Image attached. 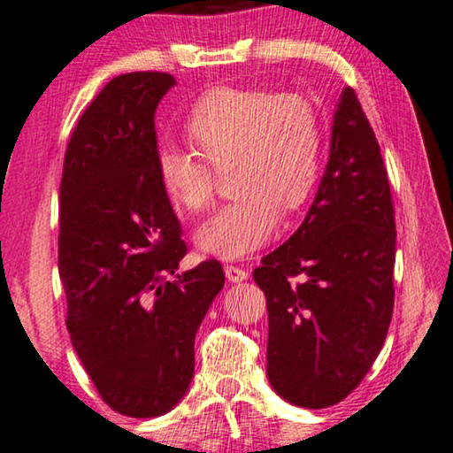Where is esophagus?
Here are the masks:
<instances>
[{
    "label": "esophagus",
    "mask_w": 453,
    "mask_h": 453,
    "mask_svg": "<svg viewBox=\"0 0 453 453\" xmlns=\"http://www.w3.org/2000/svg\"><path fill=\"white\" fill-rule=\"evenodd\" d=\"M225 275L231 283H241L249 277V271H245L242 267H236L231 263V265H225Z\"/></svg>",
    "instance_id": "34e87169"
}]
</instances>
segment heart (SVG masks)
<instances>
[{
	"label": "heart",
	"mask_w": 453,
	"mask_h": 453,
	"mask_svg": "<svg viewBox=\"0 0 453 453\" xmlns=\"http://www.w3.org/2000/svg\"><path fill=\"white\" fill-rule=\"evenodd\" d=\"M186 137L198 154L162 145L156 176L173 208L200 214L214 198L212 170H231L228 190L236 198L196 233L200 250L220 259L265 245L281 212L289 217L308 203L322 172V119L302 95L217 88L190 111Z\"/></svg>",
	"instance_id": "heart-1"
}]
</instances>
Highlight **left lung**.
<instances>
[{"label":"left lung","instance_id":"left-lung-1","mask_svg":"<svg viewBox=\"0 0 453 453\" xmlns=\"http://www.w3.org/2000/svg\"><path fill=\"white\" fill-rule=\"evenodd\" d=\"M395 241L379 142L346 87L305 220L253 271L267 297V377L291 405H336L371 371L393 318Z\"/></svg>","mask_w":453,"mask_h":453}]
</instances>
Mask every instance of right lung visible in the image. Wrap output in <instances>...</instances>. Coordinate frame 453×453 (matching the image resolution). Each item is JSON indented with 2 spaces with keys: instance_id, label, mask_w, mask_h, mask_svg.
Wrapping results in <instances>:
<instances>
[{
  "instance_id": "right-lung-1",
  "label": "right lung",
  "mask_w": 453,
  "mask_h": 453,
  "mask_svg": "<svg viewBox=\"0 0 453 453\" xmlns=\"http://www.w3.org/2000/svg\"><path fill=\"white\" fill-rule=\"evenodd\" d=\"M173 85L168 73L109 81L76 123L60 182L66 328L101 399L137 419L188 391L194 336L225 285L217 259L178 273L188 247L156 176L154 123Z\"/></svg>"
}]
</instances>
